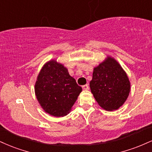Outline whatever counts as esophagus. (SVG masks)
<instances>
[{"label": "esophagus", "instance_id": "1", "mask_svg": "<svg viewBox=\"0 0 152 152\" xmlns=\"http://www.w3.org/2000/svg\"><path fill=\"white\" fill-rule=\"evenodd\" d=\"M88 84H86V85H83V86H82V88H83V90H88Z\"/></svg>", "mask_w": 152, "mask_h": 152}]
</instances>
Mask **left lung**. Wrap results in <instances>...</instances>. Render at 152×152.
Wrapping results in <instances>:
<instances>
[{"label":"left lung","mask_w":152,"mask_h":152,"mask_svg":"<svg viewBox=\"0 0 152 152\" xmlns=\"http://www.w3.org/2000/svg\"><path fill=\"white\" fill-rule=\"evenodd\" d=\"M130 82L120 64L111 57L95 67L90 88L99 105L107 111L118 109L128 98Z\"/></svg>","instance_id":"8db88e82"}]
</instances>
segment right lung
<instances>
[{"label":"right lung","mask_w":152,"mask_h":152,"mask_svg":"<svg viewBox=\"0 0 152 152\" xmlns=\"http://www.w3.org/2000/svg\"><path fill=\"white\" fill-rule=\"evenodd\" d=\"M81 91L68 69L56 60L43 66L35 84L40 105L46 113L56 117L69 114Z\"/></svg>","instance_id":"1"}]
</instances>
